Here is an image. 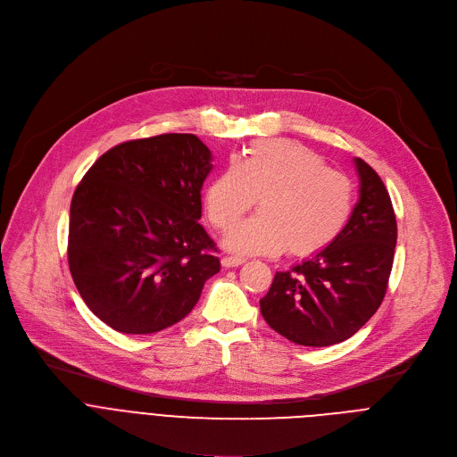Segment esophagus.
Instances as JSON below:
<instances>
[{"instance_id": "1", "label": "esophagus", "mask_w": 457, "mask_h": 457, "mask_svg": "<svg viewBox=\"0 0 457 457\" xmlns=\"http://www.w3.org/2000/svg\"><path fill=\"white\" fill-rule=\"evenodd\" d=\"M246 260L243 258V256H225L223 260H221V265L225 267V269H234V267H239V265H243Z\"/></svg>"}]
</instances>
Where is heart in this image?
Wrapping results in <instances>:
<instances>
[{
  "instance_id": "heart-1",
  "label": "heart",
  "mask_w": 457,
  "mask_h": 457,
  "mask_svg": "<svg viewBox=\"0 0 457 457\" xmlns=\"http://www.w3.org/2000/svg\"><path fill=\"white\" fill-rule=\"evenodd\" d=\"M258 216L236 227L227 246L252 254L312 256L345 228L353 207L352 181L325 167L311 148L287 139L252 143L207 187L205 207L220 230L234 227L252 207Z\"/></svg>"
}]
</instances>
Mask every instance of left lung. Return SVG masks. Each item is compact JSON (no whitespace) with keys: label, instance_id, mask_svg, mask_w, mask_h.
Listing matches in <instances>:
<instances>
[{"label":"left lung","instance_id":"8db88e82","mask_svg":"<svg viewBox=\"0 0 457 457\" xmlns=\"http://www.w3.org/2000/svg\"><path fill=\"white\" fill-rule=\"evenodd\" d=\"M360 199L341 234L318 254L276 272L260 299L265 321L292 343L328 346L356 334L379 309L397 241L395 214L378 172L361 158Z\"/></svg>","mask_w":457,"mask_h":457}]
</instances>
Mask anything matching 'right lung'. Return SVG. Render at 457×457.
Masks as SVG:
<instances>
[{
  "instance_id": "add662e5",
  "label": "right lung",
  "mask_w": 457,
  "mask_h": 457,
  "mask_svg": "<svg viewBox=\"0 0 457 457\" xmlns=\"http://www.w3.org/2000/svg\"><path fill=\"white\" fill-rule=\"evenodd\" d=\"M212 154L194 134L125 141L87 170L69 220V269L87 307L123 334L181 321L220 272L199 225Z\"/></svg>"
}]
</instances>
